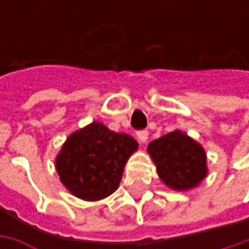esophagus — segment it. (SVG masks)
I'll list each match as a JSON object with an SVG mask.
<instances>
[{
	"mask_svg": "<svg viewBox=\"0 0 249 249\" xmlns=\"http://www.w3.org/2000/svg\"><path fill=\"white\" fill-rule=\"evenodd\" d=\"M148 130H140L137 131V137H139L140 142H145L148 140Z\"/></svg>",
	"mask_w": 249,
	"mask_h": 249,
	"instance_id": "34e87169",
	"label": "esophagus"
}]
</instances>
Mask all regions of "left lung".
<instances>
[{"label": "left lung", "instance_id": "left-lung-1", "mask_svg": "<svg viewBox=\"0 0 249 249\" xmlns=\"http://www.w3.org/2000/svg\"><path fill=\"white\" fill-rule=\"evenodd\" d=\"M160 180L173 190L198 186L206 176L204 148L181 131H172L148 144Z\"/></svg>", "mask_w": 249, "mask_h": 249}]
</instances>
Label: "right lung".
Returning a JSON list of instances; mask_svg holds the SVG:
<instances>
[{
	"mask_svg": "<svg viewBox=\"0 0 249 249\" xmlns=\"http://www.w3.org/2000/svg\"><path fill=\"white\" fill-rule=\"evenodd\" d=\"M136 149L137 141L133 137L94 122L66 140L55 166L73 196L97 201L118 188L123 167Z\"/></svg>",
	"mask_w": 249,
	"mask_h": 249,
	"instance_id": "add662e5",
	"label": "right lung"
}]
</instances>
